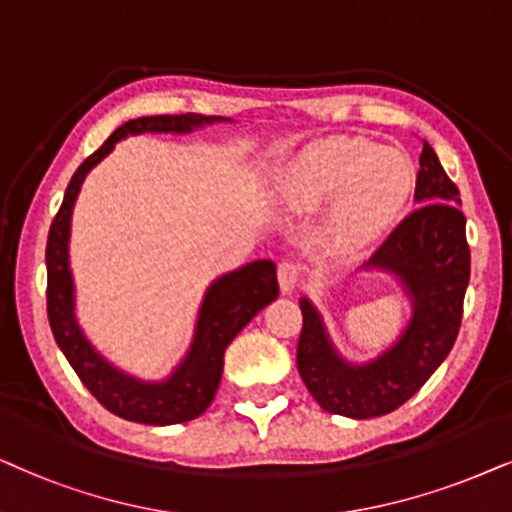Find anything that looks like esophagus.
Masks as SVG:
<instances>
[{
	"instance_id": "esophagus-1",
	"label": "esophagus",
	"mask_w": 512,
	"mask_h": 512,
	"mask_svg": "<svg viewBox=\"0 0 512 512\" xmlns=\"http://www.w3.org/2000/svg\"><path fill=\"white\" fill-rule=\"evenodd\" d=\"M299 278H302L299 264H295V262H281V264H278V285H281L283 292L295 290L299 285Z\"/></svg>"
}]
</instances>
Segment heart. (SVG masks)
Masks as SVG:
<instances>
[{"instance_id": "heart-1", "label": "heart", "mask_w": 512, "mask_h": 512, "mask_svg": "<svg viewBox=\"0 0 512 512\" xmlns=\"http://www.w3.org/2000/svg\"><path fill=\"white\" fill-rule=\"evenodd\" d=\"M419 187L410 154L365 138H332L299 152L281 177L290 208L311 210L335 203L327 238L344 252L363 250L398 224Z\"/></svg>"}]
</instances>
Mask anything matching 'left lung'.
I'll return each instance as SVG.
<instances>
[{
    "label": "left lung",
    "instance_id": "8db88e82",
    "mask_svg": "<svg viewBox=\"0 0 512 512\" xmlns=\"http://www.w3.org/2000/svg\"><path fill=\"white\" fill-rule=\"evenodd\" d=\"M419 166V208L365 262V269L393 274L410 297L412 318L398 342L370 363L353 365L332 346L316 306L299 299L304 325L297 370L330 414L372 419L398 410L438 370L459 335L470 281L466 217L456 206L459 189L426 140Z\"/></svg>",
    "mask_w": 512,
    "mask_h": 512
}]
</instances>
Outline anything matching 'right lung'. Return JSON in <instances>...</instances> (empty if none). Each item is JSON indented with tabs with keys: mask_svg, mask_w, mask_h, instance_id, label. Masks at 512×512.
<instances>
[{
	"mask_svg": "<svg viewBox=\"0 0 512 512\" xmlns=\"http://www.w3.org/2000/svg\"><path fill=\"white\" fill-rule=\"evenodd\" d=\"M217 121L231 119L203 117V114H161V117L126 121L72 175L63 206L49 229L46 311H49L53 337L65 358L70 360L72 370L95 395V400L117 417L138 421V424H182V421H192L208 410L217 386H220L224 351L231 339L278 297L276 264L271 260H257L217 278L203 297L194 339L185 360L175 367L168 379L142 381L107 363L88 342L77 323V316H74V281L70 271V222L74 201H77L88 170L98 166L126 135L192 133L194 128L217 124Z\"/></svg>",
	"mask_w": 512,
	"mask_h": 512,
	"instance_id": "obj_1",
	"label": "right lung"
}]
</instances>
